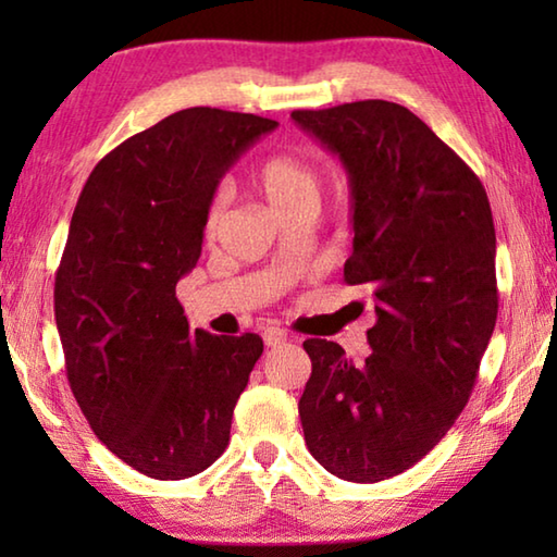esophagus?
<instances>
[{
	"instance_id": "34e87169",
	"label": "esophagus",
	"mask_w": 557,
	"mask_h": 557,
	"mask_svg": "<svg viewBox=\"0 0 557 557\" xmlns=\"http://www.w3.org/2000/svg\"><path fill=\"white\" fill-rule=\"evenodd\" d=\"M262 342H265L268 348L282 346V344H287V332H285V329L270 326V329H265V334H262Z\"/></svg>"
}]
</instances>
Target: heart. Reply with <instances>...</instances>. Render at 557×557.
I'll use <instances>...</instances> for the list:
<instances>
[{"label": "heart", "instance_id": "b5f03b06", "mask_svg": "<svg viewBox=\"0 0 557 557\" xmlns=\"http://www.w3.org/2000/svg\"><path fill=\"white\" fill-rule=\"evenodd\" d=\"M252 186L265 196L268 203L282 219L297 211H314L319 203V178L312 166L305 159L295 154H270L252 169ZM223 201H213L209 215H206V235L219 231L223 221Z\"/></svg>", "mask_w": 557, "mask_h": 557}]
</instances>
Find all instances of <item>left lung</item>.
Segmentation results:
<instances>
[{
  "mask_svg": "<svg viewBox=\"0 0 557 557\" xmlns=\"http://www.w3.org/2000/svg\"><path fill=\"white\" fill-rule=\"evenodd\" d=\"M351 182L346 285H369L373 351L354 363L307 338L299 418L312 457L356 484L428 455L474 391L498 314L496 231L484 184L418 115L388 100L295 110Z\"/></svg>",
  "mask_w": 557,
  "mask_h": 557,
  "instance_id": "8db88e82",
  "label": "left lung"
}]
</instances>
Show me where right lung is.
<instances>
[{
    "label": "right lung",
    "instance_id": "obj_1",
    "mask_svg": "<svg viewBox=\"0 0 557 557\" xmlns=\"http://www.w3.org/2000/svg\"><path fill=\"white\" fill-rule=\"evenodd\" d=\"M277 122L188 108L92 169L55 270L65 375L112 455L174 482L209 469L262 354L258 334L191 332L176 282L201 256L221 176Z\"/></svg>",
    "mask_w": 557,
    "mask_h": 557
}]
</instances>
